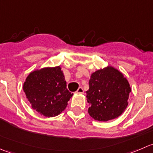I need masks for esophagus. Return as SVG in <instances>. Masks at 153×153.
Listing matches in <instances>:
<instances>
[{
  "label": "esophagus",
  "mask_w": 153,
  "mask_h": 153,
  "mask_svg": "<svg viewBox=\"0 0 153 153\" xmlns=\"http://www.w3.org/2000/svg\"><path fill=\"white\" fill-rule=\"evenodd\" d=\"M76 92H77V93L83 94V93H84V89H83V88L81 87V86H80V87L78 89V90H77Z\"/></svg>",
  "instance_id": "obj_1"
}]
</instances>
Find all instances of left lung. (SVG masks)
<instances>
[{"mask_svg":"<svg viewBox=\"0 0 153 153\" xmlns=\"http://www.w3.org/2000/svg\"><path fill=\"white\" fill-rule=\"evenodd\" d=\"M86 98L90 106L89 115L98 121L118 118L128 105L131 88L121 72L112 67L92 74Z\"/></svg>","mask_w":153,"mask_h":153,"instance_id":"obj_1","label":"left lung"}]
</instances>
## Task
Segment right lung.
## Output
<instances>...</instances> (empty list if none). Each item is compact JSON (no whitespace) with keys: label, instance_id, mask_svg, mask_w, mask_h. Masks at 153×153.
I'll return each instance as SVG.
<instances>
[{"label":"right lung","instance_id":"add662e5","mask_svg":"<svg viewBox=\"0 0 153 153\" xmlns=\"http://www.w3.org/2000/svg\"><path fill=\"white\" fill-rule=\"evenodd\" d=\"M24 91L32 107L49 118L64 111L73 95L67 89V82L60 67L31 72L24 84Z\"/></svg>","mask_w":153,"mask_h":153}]
</instances>
